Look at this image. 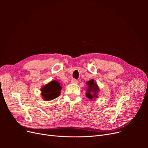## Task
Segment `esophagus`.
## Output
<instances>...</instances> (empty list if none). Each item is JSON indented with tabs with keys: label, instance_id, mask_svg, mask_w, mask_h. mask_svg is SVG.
Segmentation results:
<instances>
[{
	"label": "esophagus",
	"instance_id": "1",
	"mask_svg": "<svg viewBox=\"0 0 148 148\" xmlns=\"http://www.w3.org/2000/svg\"><path fill=\"white\" fill-rule=\"evenodd\" d=\"M71 83H78V82L77 79H76L75 78H73V79H71Z\"/></svg>",
	"mask_w": 148,
	"mask_h": 148
}]
</instances>
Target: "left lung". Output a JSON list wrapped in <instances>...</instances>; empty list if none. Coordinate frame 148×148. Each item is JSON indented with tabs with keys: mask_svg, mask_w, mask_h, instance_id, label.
Masks as SVG:
<instances>
[{
	"mask_svg": "<svg viewBox=\"0 0 148 148\" xmlns=\"http://www.w3.org/2000/svg\"><path fill=\"white\" fill-rule=\"evenodd\" d=\"M88 84V89L86 92V96L89 99H93L95 98L98 97L97 92L99 91V87H98L96 83L94 82V79H91L86 83Z\"/></svg>",
	"mask_w": 148,
	"mask_h": 148,
	"instance_id": "8db88e82",
	"label": "left lung"
}]
</instances>
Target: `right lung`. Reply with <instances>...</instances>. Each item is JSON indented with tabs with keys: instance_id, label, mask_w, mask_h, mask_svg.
I'll return each instance as SVG.
<instances>
[{
	"instance_id": "right-lung-1",
	"label": "right lung",
	"mask_w": 148,
	"mask_h": 148,
	"mask_svg": "<svg viewBox=\"0 0 148 148\" xmlns=\"http://www.w3.org/2000/svg\"><path fill=\"white\" fill-rule=\"evenodd\" d=\"M61 89L60 83L56 80H53L41 89V95L44 100L51 101L60 96Z\"/></svg>"
}]
</instances>
